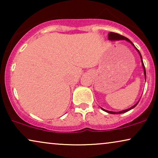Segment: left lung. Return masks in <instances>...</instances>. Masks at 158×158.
<instances>
[{
  "label": "left lung",
  "instance_id": "obj_1",
  "mask_svg": "<svg viewBox=\"0 0 158 158\" xmlns=\"http://www.w3.org/2000/svg\"><path fill=\"white\" fill-rule=\"evenodd\" d=\"M109 40H110V41H118V40H125V41H127V42H128L130 43V44H131V45H133V46L135 47V48L136 49V50H137V51L138 52V53H139V56H140V59H141V62H142V68H143V70H144V78H145V81H146V70H145V68H144V63H143V60H142V55H141V54H140L139 51L138 50V49H137V47H136L135 46V45H134L133 43L131 42V41L129 40L128 38L125 37V36H122V35H120V34H118L114 33V32H110V33L109 34ZM139 101H138L136 103L135 105L132 106L130 107V108H129V109H125V110H122V111H108V110H106V109H103V108H101V109H102L103 111H106V112H107V113H109V114H123V113H125V112H127V111H129V110H131V109H134V108H135V107L136 106H137V105L138 104V103H139Z\"/></svg>",
  "mask_w": 158,
  "mask_h": 158
}]
</instances>
